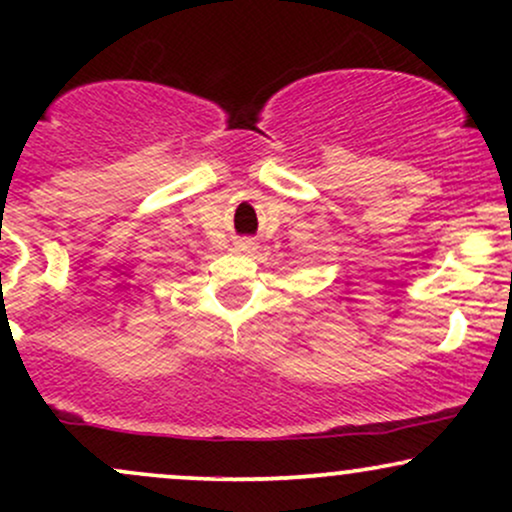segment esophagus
<instances>
[{
    "label": "esophagus",
    "mask_w": 512,
    "mask_h": 512,
    "mask_svg": "<svg viewBox=\"0 0 512 512\" xmlns=\"http://www.w3.org/2000/svg\"><path fill=\"white\" fill-rule=\"evenodd\" d=\"M255 248H257V243L252 238H238L236 240V248H233V250L245 252V255H248V252H252Z\"/></svg>",
    "instance_id": "34e87169"
}]
</instances>
